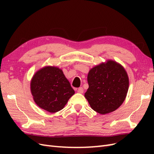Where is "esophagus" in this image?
Segmentation results:
<instances>
[{
    "label": "esophagus",
    "instance_id": "34e87169",
    "mask_svg": "<svg viewBox=\"0 0 154 154\" xmlns=\"http://www.w3.org/2000/svg\"><path fill=\"white\" fill-rule=\"evenodd\" d=\"M77 92L79 93H83V87H79V89H77Z\"/></svg>",
    "mask_w": 154,
    "mask_h": 154
}]
</instances>
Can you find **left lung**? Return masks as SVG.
I'll use <instances>...</instances> for the list:
<instances>
[{"label":"left lung","instance_id":"8db88e82","mask_svg":"<svg viewBox=\"0 0 154 154\" xmlns=\"http://www.w3.org/2000/svg\"><path fill=\"white\" fill-rule=\"evenodd\" d=\"M87 81L89 89L85 97L92 109L101 114L116 110L123 103L128 90L125 69L113 61L91 69Z\"/></svg>","mask_w":154,"mask_h":154}]
</instances>
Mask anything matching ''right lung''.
Instances as JSON below:
<instances>
[{"mask_svg": "<svg viewBox=\"0 0 154 154\" xmlns=\"http://www.w3.org/2000/svg\"><path fill=\"white\" fill-rule=\"evenodd\" d=\"M30 88L37 105L51 113L63 109L75 93L63 71L55 67H45L37 71Z\"/></svg>", "mask_w": 154, "mask_h": 154, "instance_id": "add662e5", "label": "right lung"}]
</instances>
